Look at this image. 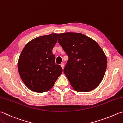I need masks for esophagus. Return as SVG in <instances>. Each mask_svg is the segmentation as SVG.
Returning a JSON list of instances; mask_svg holds the SVG:
<instances>
[{
	"mask_svg": "<svg viewBox=\"0 0 123 123\" xmlns=\"http://www.w3.org/2000/svg\"><path fill=\"white\" fill-rule=\"evenodd\" d=\"M60 65H61V67L62 68V69H64V64L63 63H62Z\"/></svg>",
	"mask_w": 123,
	"mask_h": 123,
	"instance_id": "obj_1",
	"label": "esophagus"
}]
</instances>
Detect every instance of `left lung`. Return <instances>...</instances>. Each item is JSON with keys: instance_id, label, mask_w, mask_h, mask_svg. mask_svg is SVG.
I'll return each mask as SVG.
<instances>
[{"instance_id": "8db88e82", "label": "left lung", "mask_w": 123, "mask_h": 123, "mask_svg": "<svg viewBox=\"0 0 123 123\" xmlns=\"http://www.w3.org/2000/svg\"><path fill=\"white\" fill-rule=\"evenodd\" d=\"M57 41L69 57L63 71L74 90L87 92L97 88L107 66V57L98 43L74 32L57 34Z\"/></svg>"}]
</instances>
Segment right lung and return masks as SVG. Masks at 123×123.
Returning a JSON list of instances; mask_svg holds the SVG:
<instances>
[{
    "label": "right lung",
    "instance_id": "1",
    "mask_svg": "<svg viewBox=\"0 0 123 123\" xmlns=\"http://www.w3.org/2000/svg\"><path fill=\"white\" fill-rule=\"evenodd\" d=\"M57 34L38 37L26 44L19 57L18 70L26 87L37 93L49 91L62 73L61 66L55 64L52 49Z\"/></svg>",
    "mask_w": 123,
    "mask_h": 123
}]
</instances>
